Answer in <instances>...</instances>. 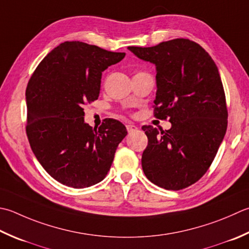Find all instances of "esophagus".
Instances as JSON below:
<instances>
[{"label": "esophagus", "mask_w": 249, "mask_h": 249, "mask_svg": "<svg viewBox=\"0 0 249 249\" xmlns=\"http://www.w3.org/2000/svg\"><path fill=\"white\" fill-rule=\"evenodd\" d=\"M126 129H127L128 133H133V131H136L138 129V127L136 125H133V124H127L126 125Z\"/></svg>", "instance_id": "1"}]
</instances>
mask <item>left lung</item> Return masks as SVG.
<instances>
[{
	"label": "left lung",
	"mask_w": 249,
	"mask_h": 249,
	"mask_svg": "<svg viewBox=\"0 0 249 249\" xmlns=\"http://www.w3.org/2000/svg\"><path fill=\"white\" fill-rule=\"evenodd\" d=\"M128 50L157 66L154 116L172 123L168 130L142 126L148 137L141 158L143 173L158 187L188 188L211 167L227 131L228 109L218 68L199 44L188 38Z\"/></svg>",
	"instance_id": "8db88e82"
}]
</instances>
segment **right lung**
<instances>
[{"mask_svg": "<svg viewBox=\"0 0 249 249\" xmlns=\"http://www.w3.org/2000/svg\"><path fill=\"white\" fill-rule=\"evenodd\" d=\"M125 53L72 41L61 43L38 63L26 89V133L34 155L51 176L82 189L104 179L125 126L105 119L98 128L84 123V106L98 99L101 74Z\"/></svg>", "mask_w": 249, "mask_h": 249, "instance_id": "add662e5", "label": "right lung"}]
</instances>
